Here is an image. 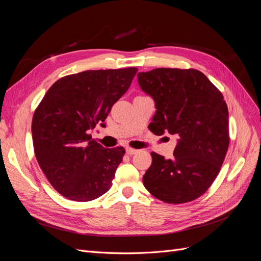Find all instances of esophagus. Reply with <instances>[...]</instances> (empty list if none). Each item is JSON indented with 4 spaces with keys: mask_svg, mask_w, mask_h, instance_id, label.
<instances>
[{
    "mask_svg": "<svg viewBox=\"0 0 261 261\" xmlns=\"http://www.w3.org/2000/svg\"><path fill=\"white\" fill-rule=\"evenodd\" d=\"M139 151V150H137V149H133V148H126V153L127 154H129V155H133V154H136L137 152Z\"/></svg>",
    "mask_w": 261,
    "mask_h": 261,
    "instance_id": "1",
    "label": "esophagus"
}]
</instances>
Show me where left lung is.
<instances>
[{
    "mask_svg": "<svg viewBox=\"0 0 261 261\" xmlns=\"http://www.w3.org/2000/svg\"><path fill=\"white\" fill-rule=\"evenodd\" d=\"M154 101L149 128L178 137L173 159L151 152L143 177L147 191L168 203H184L206 193L220 172L230 143L227 106L217 87L197 69L155 68L137 74Z\"/></svg>",
    "mask_w": 261,
    "mask_h": 261,
    "instance_id": "obj_1",
    "label": "left lung"
}]
</instances>
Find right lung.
<instances>
[{
    "label": "right lung",
    "mask_w": 261,
    "mask_h": 261,
    "mask_svg": "<svg viewBox=\"0 0 261 261\" xmlns=\"http://www.w3.org/2000/svg\"><path fill=\"white\" fill-rule=\"evenodd\" d=\"M136 67L86 70L55 82L36 109L31 133L37 161L57 192L75 201L106 194L125 149H107L90 132L127 91Z\"/></svg>",
    "instance_id": "1"
}]
</instances>
